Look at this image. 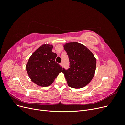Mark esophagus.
I'll return each instance as SVG.
<instances>
[{
  "mask_svg": "<svg viewBox=\"0 0 125 125\" xmlns=\"http://www.w3.org/2000/svg\"><path fill=\"white\" fill-rule=\"evenodd\" d=\"M60 65H61V66L62 67V66H63V62H62L61 63H60Z\"/></svg>",
  "mask_w": 125,
  "mask_h": 125,
  "instance_id": "obj_1",
  "label": "esophagus"
}]
</instances>
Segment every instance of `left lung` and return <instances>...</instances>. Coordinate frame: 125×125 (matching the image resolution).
<instances>
[{"label": "left lung", "mask_w": 125, "mask_h": 125, "mask_svg": "<svg viewBox=\"0 0 125 125\" xmlns=\"http://www.w3.org/2000/svg\"><path fill=\"white\" fill-rule=\"evenodd\" d=\"M69 61V68H63L68 85L73 88H81L88 84L94 77L96 60L91 51L77 42L64 45Z\"/></svg>", "instance_id": "8db88e82"}]
</instances>
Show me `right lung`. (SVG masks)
<instances>
[{
	"label": "right lung",
	"instance_id": "obj_1",
	"mask_svg": "<svg viewBox=\"0 0 125 125\" xmlns=\"http://www.w3.org/2000/svg\"><path fill=\"white\" fill-rule=\"evenodd\" d=\"M53 46L43 45L30 57L26 69L31 80L41 86L50 85L62 70L55 62L57 54L52 52Z\"/></svg>",
	"mask_w": 125,
	"mask_h": 125
}]
</instances>
